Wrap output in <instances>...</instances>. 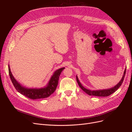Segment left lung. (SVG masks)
I'll return each mask as SVG.
<instances>
[{"instance_id":"obj_1","label":"left lung","mask_w":132,"mask_h":132,"mask_svg":"<svg viewBox=\"0 0 132 132\" xmlns=\"http://www.w3.org/2000/svg\"><path fill=\"white\" fill-rule=\"evenodd\" d=\"M126 71V68L125 69V71H124L123 77L120 80V81H119L116 85H115L114 86L111 87V88H110V89H103V90H91L89 89H86L85 87H84L81 85V82H80V81L79 80L77 75V77H76V78H77V80L78 85L80 86V88L87 94H88L89 95H90V96H95L106 97V96H110L112 94L114 93V92L116 91L119 87L121 86L122 84L123 83L124 78H125V77Z\"/></svg>"}]
</instances>
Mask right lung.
Here are the masks:
<instances>
[{
	"label": "right lung",
	"instance_id": "add662e5",
	"mask_svg": "<svg viewBox=\"0 0 132 132\" xmlns=\"http://www.w3.org/2000/svg\"><path fill=\"white\" fill-rule=\"evenodd\" d=\"M9 74L11 80L15 88L19 93L25 96L26 97L32 100L45 98L49 97L52 94L57 88L58 84L59 76L64 67L55 70L49 80L47 85L41 88H27L21 85L13 77L9 64Z\"/></svg>",
	"mask_w": 132,
	"mask_h": 132
}]
</instances>
